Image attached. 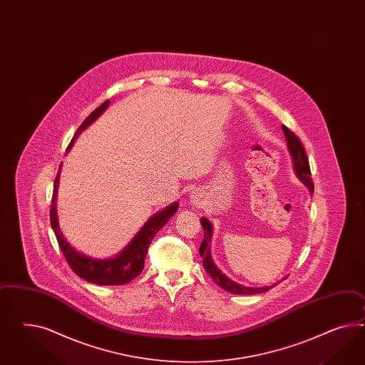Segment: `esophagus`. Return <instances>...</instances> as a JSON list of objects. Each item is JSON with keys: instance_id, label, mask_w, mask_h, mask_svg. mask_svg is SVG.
Masks as SVG:
<instances>
[{"instance_id": "34e87169", "label": "esophagus", "mask_w": 365, "mask_h": 365, "mask_svg": "<svg viewBox=\"0 0 365 365\" xmlns=\"http://www.w3.org/2000/svg\"><path fill=\"white\" fill-rule=\"evenodd\" d=\"M203 197H205V195H203V192H202V190H194L191 194H190V202H191V205L192 206H197V207H199V206H202L203 205Z\"/></svg>"}]
</instances>
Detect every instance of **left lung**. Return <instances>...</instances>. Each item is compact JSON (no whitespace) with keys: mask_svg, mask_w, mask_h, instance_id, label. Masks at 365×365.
Segmentation results:
<instances>
[{"mask_svg":"<svg viewBox=\"0 0 365 365\" xmlns=\"http://www.w3.org/2000/svg\"><path fill=\"white\" fill-rule=\"evenodd\" d=\"M282 130L284 133V137L287 140V148L289 151V155L292 158V165H294V171H295L296 177L299 178L304 185H306L309 192L314 194V182L311 178V170H309V163L307 159L306 150L303 148L300 139L296 137L295 134L286 128L284 125L282 126ZM200 225L203 227L205 231V239L202 242V245L199 247V254L203 259V268L206 269L208 275L211 276V279L217 283V286L223 289H226L228 292L234 294V295H254V294H263L267 292L269 288L275 287L277 283L272 286L267 287H247L243 284H239L237 282L231 280L230 277H227L214 263L211 252H210V245H211V239H212V225L210 223L207 217H200ZM287 279V277H284Z\"/></svg>","mask_w":365,"mask_h":365,"instance_id":"left-lung-1","label":"left lung"}]
</instances>
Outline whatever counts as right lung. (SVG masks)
<instances>
[{
  "label": "right lung",
  "mask_w": 365,
  "mask_h": 365,
  "mask_svg": "<svg viewBox=\"0 0 365 365\" xmlns=\"http://www.w3.org/2000/svg\"><path fill=\"white\" fill-rule=\"evenodd\" d=\"M110 102H103L99 108H96L88 118L82 122L79 126L73 140L70 142L66 153L74 145V140L78 138L79 134L89 128L90 125L101 117V114L108 108ZM62 163L58 168V174L54 180L53 188V197H51V210H50V223L51 228L56 234L59 248L66 257V262L70 268L83 280L99 284V286H122L128 284L131 280H134L137 276L143 271L145 267V257L148 255V246L153 242L158 231L165 226L177 212L179 203L174 202L153 217L137 232V235L130 240L128 246L125 247L115 257L108 259H97V257H88L82 254L78 250L70 245L68 239L63 237L61 228H59L58 217H57V191H58L59 173H61Z\"/></svg>",
  "instance_id": "1"
}]
</instances>
